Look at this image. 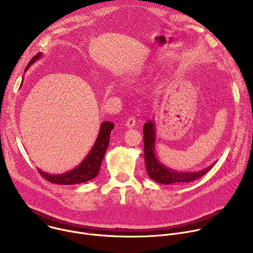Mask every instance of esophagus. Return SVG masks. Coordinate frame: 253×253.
<instances>
[{"mask_svg":"<svg viewBox=\"0 0 253 253\" xmlns=\"http://www.w3.org/2000/svg\"><path fill=\"white\" fill-rule=\"evenodd\" d=\"M135 124H136V120H135L134 117H129L126 121L127 128H133L135 126Z\"/></svg>","mask_w":253,"mask_h":253,"instance_id":"esophagus-1","label":"esophagus"}]
</instances>
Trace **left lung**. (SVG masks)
<instances>
[{"label":"left lung","mask_w":253,"mask_h":253,"mask_svg":"<svg viewBox=\"0 0 253 253\" xmlns=\"http://www.w3.org/2000/svg\"><path fill=\"white\" fill-rule=\"evenodd\" d=\"M154 121H148L143 126V140H144V159L149 177L154 181L161 184H179L191 182L206 174L215 163L209 167L196 172H178L168 168L162 164L155 154L156 131Z\"/></svg>","instance_id":"obj_1"}]
</instances>
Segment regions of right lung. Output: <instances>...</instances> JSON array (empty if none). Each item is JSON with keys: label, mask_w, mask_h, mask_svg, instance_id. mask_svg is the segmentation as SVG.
Here are the masks:
<instances>
[{"label": "right lung", "mask_w": 253, "mask_h": 253, "mask_svg": "<svg viewBox=\"0 0 253 253\" xmlns=\"http://www.w3.org/2000/svg\"><path fill=\"white\" fill-rule=\"evenodd\" d=\"M41 57H42V53H38L35 57H33L29 62V64L27 65L25 71H27L31 65H33ZM113 128H114V124L109 121H104L101 124L99 134L97 136V139L95 141V144L93 145L92 149L90 150L86 158L81 162V164H79L76 168L72 169L66 173L55 174V175L43 172L39 168H38V171L45 179L48 180L49 182H52L55 184L73 185V184H79V183L89 181V180L95 178L100 171L101 163L107 151L108 145H109L110 134Z\"/></svg>", "instance_id": "right-lung-1"}]
</instances>
